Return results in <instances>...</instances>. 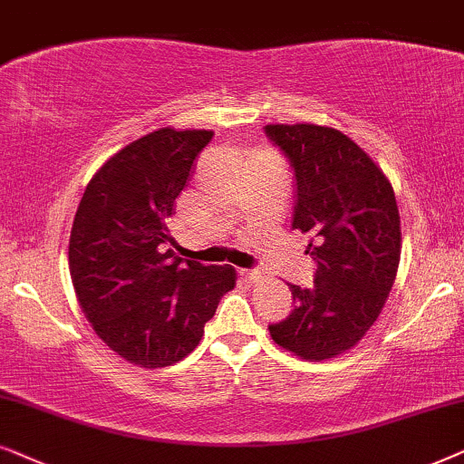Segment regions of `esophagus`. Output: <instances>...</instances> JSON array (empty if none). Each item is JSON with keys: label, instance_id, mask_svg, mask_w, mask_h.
<instances>
[{"label": "esophagus", "instance_id": "34e87169", "mask_svg": "<svg viewBox=\"0 0 464 464\" xmlns=\"http://www.w3.org/2000/svg\"><path fill=\"white\" fill-rule=\"evenodd\" d=\"M242 277L246 282H258L263 277V274L261 271H256V269H242Z\"/></svg>", "mask_w": 464, "mask_h": 464}]
</instances>
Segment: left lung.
Wrapping results in <instances>:
<instances>
[{"label": "left lung", "instance_id": "left-lung-1", "mask_svg": "<svg viewBox=\"0 0 464 464\" xmlns=\"http://www.w3.org/2000/svg\"><path fill=\"white\" fill-rule=\"evenodd\" d=\"M265 133L295 169L293 228L310 236L312 288L288 284L295 310L269 324L280 348L326 361L354 348L382 314L401 258L392 184L373 159L333 127L296 122Z\"/></svg>", "mask_w": 464, "mask_h": 464}]
</instances>
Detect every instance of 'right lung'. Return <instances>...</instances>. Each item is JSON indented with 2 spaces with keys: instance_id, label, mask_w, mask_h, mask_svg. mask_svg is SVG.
Masks as SVG:
<instances>
[{
  "instance_id": "1",
  "label": "right lung",
  "mask_w": 464,
  "mask_h": 464,
  "mask_svg": "<svg viewBox=\"0 0 464 464\" xmlns=\"http://www.w3.org/2000/svg\"><path fill=\"white\" fill-rule=\"evenodd\" d=\"M212 135L163 127L127 144L91 178L73 218L70 274L82 314L110 350L144 369L188 356L236 286L231 265L165 250L174 203Z\"/></svg>"
}]
</instances>
